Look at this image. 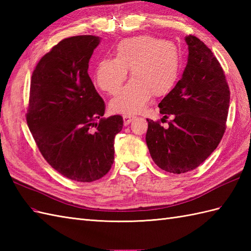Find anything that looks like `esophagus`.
I'll return each mask as SVG.
<instances>
[{
  "label": "esophagus",
  "mask_w": 251,
  "mask_h": 251,
  "mask_svg": "<svg viewBox=\"0 0 251 251\" xmlns=\"http://www.w3.org/2000/svg\"><path fill=\"white\" fill-rule=\"evenodd\" d=\"M123 120H124V125H128L130 123L135 120V116H130V115H124L123 116Z\"/></svg>",
  "instance_id": "obj_1"
}]
</instances>
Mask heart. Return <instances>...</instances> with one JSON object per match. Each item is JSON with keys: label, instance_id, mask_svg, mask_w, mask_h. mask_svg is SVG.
I'll list each match as a JSON object with an SVG mask.
<instances>
[{"label": "heart", "instance_id": "obj_1", "mask_svg": "<svg viewBox=\"0 0 251 251\" xmlns=\"http://www.w3.org/2000/svg\"><path fill=\"white\" fill-rule=\"evenodd\" d=\"M114 59H103L96 66L94 79L108 95H114L127 78L130 69L131 81L112 99L110 106L117 113L140 112L152 95H167L179 72V55L176 46L150 35L124 39L116 44Z\"/></svg>", "mask_w": 251, "mask_h": 251}]
</instances>
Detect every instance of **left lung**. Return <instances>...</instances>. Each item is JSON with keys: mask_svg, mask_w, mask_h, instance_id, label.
Wrapping results in <instances>:
<instances>
[{"mask_svg": "<svg viewBox=\"0 0 251 251\" xmlns=\"http://www.w3.org/2000/svg\"><path fill=\"white\" fill-rule=\"evenodd\" d=\"M189 57L182 77L159 102L162 122L148 121L151 157L172 174L197 168L219 145L226 128L230 88L212 51L194 35L185 36Z\"/></svg>", "mask_w": 251, "mask_h": 251, "instance_id": "obj_1", "label": "left lung"}]
</instances>
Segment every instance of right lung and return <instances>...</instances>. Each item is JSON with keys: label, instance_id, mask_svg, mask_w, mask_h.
<instances>
[{"label": "right lung", "instance_id": "add662e5", "mask_svg": "<svg viewBox=\"0 0 251 251\" xmlns=\"http://www.w3.org/2000/svg\"><path fill=\"white\" fill-rule=\"evenodd\" d=\"M95 35L60 41L41 58L30 84L25 119L45 161L78 182L109 173L114 138L123 117L104 119L105 104L88 75V62L99 44Z\"/></svg>", "mask_w": 251, "mask_h": 251}]
</instances>
